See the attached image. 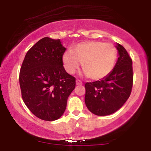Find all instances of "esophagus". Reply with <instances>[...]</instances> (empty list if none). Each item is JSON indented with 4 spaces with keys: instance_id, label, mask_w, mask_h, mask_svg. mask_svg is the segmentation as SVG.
<instances>
[{
    "instance_id": "1",
    "label": "esophagus",
    "mask_w": 151,
    "mask_h": 151,
    "mask_svg": "<svg viewBox=\"0 0 151 151\" xmlns=\"http://www.w3.org/2000/svg\"><path fill=\"white\" fill-rule=\"evenodd\" d=\"M76 84H77V85H81V84H82V82H81V81L79 80V79H77V80H76Z\"/></svg>"
}]
</instances>
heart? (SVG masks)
Returning <instances> with one entry per match:
<instances>
[{
  "mask_svg": "<svg viewBox=\"0 0 151 151\" xmlns=\"http://www.w3.org/2000/svg\"><path fill=\"white\" fill-rule=\"evenodd\" d=\"M117 58L113 44L100 41H89L77 45L63 55L65 70L73 74L83 63L84 74L92 79H100L111 72Z\"/></svg>",
  "mask_w": 151,
  "mask_h": 151,
  "instance_id": "b5f03b06",
  "label": "heart"
}]
</instances>
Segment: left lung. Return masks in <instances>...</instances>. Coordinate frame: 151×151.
Returning a JSON list of instances; mask_svg holds the SVG:
<instances>
[{"label": "left lung", "instance_id": "left-lung-1", "mask_svg": "<svg viewBox=\"0 0 151 151\" xmlns=\"http://www.w3.org/2000/svg\"><path fill=\"white\" fill-rule=\"evenodd\" d=\"M116 48L119 58L114 70L101 80L85 84V104L95 115L114 114L125 104L133 87L132 60L120 44Z\"/></svg>", "mask_w": 151, "mask_h": 151}]
</instances>
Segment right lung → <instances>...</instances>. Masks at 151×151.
Returning <instances> with one entry per match:
<instances>
[{"mask_svg":"<svg viewBox=\"0 0 151 151\" xmlns=\"http://www.w3.org/2000/svg\"><path fill=\"white\" fill-rule=\"evenodd\" d=\"M66 48L60 40L44 37L26 54L19 82L24 103L35 116L55 121L62 116L76 79L66 72L62 57Z\"/></svg>","mask_w":151,"mask_h":151,"instance_id":"obj_1","label":"right lung"}]
</instances>
